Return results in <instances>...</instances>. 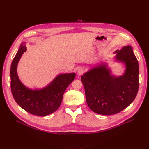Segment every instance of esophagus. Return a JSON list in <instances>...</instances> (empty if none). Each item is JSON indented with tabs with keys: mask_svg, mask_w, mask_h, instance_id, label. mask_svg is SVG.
<instances>
[{
	"mask_svg": "<svg viewBox=\"0 0 149 149\" xmlns=\"http://www.w3.org/2000/svg\"><path fill=\"white\" fill-rule=\"evenodd\" d=\"M84 69L83 68H80L79 69V70H78L77 73L78 74L80 75H82L84 73Z\"/></svg>",
	"mask_w": 149,
	"mask_h": 149,
	"instance_id": "34e87169",
	"label": "esophagus"
}]
</instances>
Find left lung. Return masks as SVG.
Masks as SVG:
<instances>
[{"mask_svg":"<svg viewBox=\"0 0 149 149\" xmlns=\"http://www.w3.org/2000/svg\"><path fill=\"white\" fill-rule=\"evenodd\" d=\"M116 59L126 65L123 76L115 77L105 66L90 70L81 76L88 105L96 113L110 115L128 107L137 95L139 88V65L130 46L117 50Z\"/></svg>","mask_w":149,"mask_h":149,"instance_id":"obj_1","label":"left lung"}]
</instances>
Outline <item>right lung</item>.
I'll list each match as a JSON object with an SVG mask.
<instances>
[{"label": "right lung", "instance_id": "1", "mask_svg": "<svg viewBox=\"0 0 149 149\" xmlns=\"http://www.w3.org/2000/svg\"><path fill=\"white\" fill-rule=\"evenodd\" d=\"M25 46H20L14 58L10 69L11 89L16 103L31 114L44 116L56 111L60 107L67 87L75 78V73L61 74L46 88L32 91L26 88L19 79L17 66Z\"/></svg>", "mask_w": 149, "mask_h": 149}]
</instances>
